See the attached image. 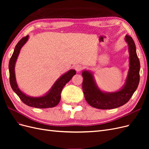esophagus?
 Returning a JSON list of instances; mask_svg holds the SVG:
<instances>
[{"mask_svg": "<svg viewBox=\"0 0 149 149\" xmlns=\"http://www.w3.org/2000/svg\"><path fill=\"white\" fill-rule=\"evenodd\" d=\"M74 69L76 71L79 72V71H81L83 70V66L81 65H77L75 66Z\"/></svg>", "mask_w": 149, "mask_h": 149, "instance_id": "1", "label": "esophagus"}]
</instances>
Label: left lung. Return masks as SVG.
Segmentation results:
<instances>
[{
	"label": "left lung",
	"instance_id": "left-lung-1",
	"mask_svg": "<svg viewBox=\"0 0 149 149\" xmlns=\"http://www.w3.org/2000/svg\"><path fill=\"white\" fill-rule=\"evenodd\" d=\"M129 45L130 68L126 83L120 91L106 93L99 89L94 83L93 74L84 71L82 73L83 91L89 104L100 109H111L119 107L127 103L137 89L140 81V61L136 53V45L130 35L125 36Z\"/></svg>",
	"mask_w": 149,
	"mask_h": 149
}]
</instances>
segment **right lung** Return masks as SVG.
I'll return each instance as SVG.
<instances>
[{"label":"right lung","mask_w":149,"mask_h":149,"mask_svg":"<svg viewBox=\"0 0 149 149\" xmlns=\"http://www.w3.org/2000/svg\"><path fill=\"white\" fill-rule=\"evenodd\" d=\"M29 35H26V37L22 38L18 42L15 47L14 52H13L10 59L8 68H9V79L10 86L13 91L17 94L21 101L26 105L36 108H41V109L55 107L60 101L61 93L63 88L67 83L70 81V79L73 78V76L76 74V71L74 70H71L63 75L54 84L50 91L46 95L40 97H31L26 96L17 86L15 80L14 68L15 61L18 56H19L20 49L27 41Z\"/></svg>","instance_id":"1"}]
</instances>
